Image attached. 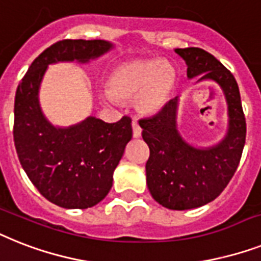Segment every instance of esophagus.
<instances>
[{
	"instance_id": "obj_1",
	"label": "esophagus",
	"mask_w": 261,
	"mask_h": 261,
	"mask_svg": "<svg viewBox=\"0 0 261 261\" xmlns=\"http://www.w3.org/2000/svg\"><path fill=\"white\" fill-rule=\"evenodd\" d=\"M131 126H133V137L134 138H139L142 135V128L139 127V124L135 122V120H133V123H131Z\"/></svg>"
}]
</instances>
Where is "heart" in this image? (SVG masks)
Masks as SVG:
<instances>
[{
	"label": "heart",
	"mask_w": 261,
	"mask_h": 261,
	"mask_svg": "<svg viewBox=\"0 0 261 261\" xmlns=\"http://www.w3.org/2000/svg\"><path fill=\"white\" fill-rule=\"evenodd\" d=\"M177 86V71L170 63L149 59L116 65L107 76V94L114 100H133L143 115H155L170 101Z\"/></svg>",
	"instance_id": "1"
}]
</instances>
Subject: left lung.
Returning a JSON list of instances; mask_svg holds the SVG:
<instances>
[{
    "mask_svg": "<svg viewBox=\"0 0 261 261\" xmlns=\"http://www.w3.org/2000/svg\"><path fill=\"white\" fill-rule=\"evenodd\" d=\"M185 60L188 77L213 82L228 106L225 137L207 147L193 146L177 127L179 97L171 99L155 116L139 120L142 138L150 149L146 182L151 197L173 211L206 205L221 194L233 177L245 143V118L236 79L215 56L201 48H177Z\"/></svg>",
    "mask_w": 261,
    "mask_h": 261,
    "instance_id": "left-lung-1",
    "label": "left lung"
}]
</instances>
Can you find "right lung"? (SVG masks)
<instances>
[{
  "mask_svg": "<svg viewBox=\"0 0 261 261\" xmlns=\"http://www.w3.org/2000/svg\"><path fill=\"white\" fill-rule=\"evenodd\" d=\"M114 48L106 40H63L36 57L17 87L14 145L32 184L52 204L87 209L100 202L131 141V119L106 123L88 116L68 127L55 126L40 106V87L50 64L90 63Z\"/></svg>",
  "mask_w": 261,
  "mask_h": 261,
  "instance_id": "obj_1",
  "label": "right lung"
}]
</instances>
